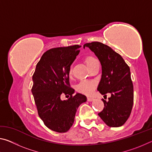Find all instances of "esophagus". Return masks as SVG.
Masks as SVG:
<instances>
[{"label": "esophagus", "mask_w": 152, "mask_h": 152, "mask_svg": "<svg viewBox=\"0 0 152 152\" xmlns=\"http://www.w3.org/2000/svg\"><path fill=\"white\" fill-rule=\"evenodd\" d=\"M86 99H87V101H89V102H91V101H93V99H94L93 98H92V97H90V96H87Z\"/></svg>", "instance_id": "1"}]
</instances>
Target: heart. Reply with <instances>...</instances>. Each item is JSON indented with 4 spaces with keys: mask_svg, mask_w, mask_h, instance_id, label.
Wrapping results in <instances>:
<instances>
[{
    "mask_svg": "<svg viewBox=\"0 0 152 152\" xmlns=\"http://www.w3.org/2000/svg\"><path fill=\"white\" fill-rule=\"evenodd\" d=\"M84 62L88 66V68L91 69L94 66L95 64H96L98 61L94 57L91 56H87L84 58ZM72 70L70 71V75L72 74ZM96 86V83L94 81L92 80H82L79 82L78 85L76 86V91L82 93L84 94L90 95L93 92Z\"/></svg>",
    "mask_w": 152,
    "mask_h": 152,
    "instance_id": "1",
    "label": "heart"
}]
</instances>
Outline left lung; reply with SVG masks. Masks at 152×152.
Instances as JSON below:
<instances>
[{"instance_id": "1", "label": "left lung", "mask_w": 152, "mask_h": 152, "mask_svg": "<svg viewBox=\"0 0 152 152\" xmlns=\"http://www.w3.org/2000/svg\"><path fill=\"white\" fill-rule=\"evenodd\" d=\"M83 47L93 51L102 66L101 80L97 90L104 96L111 94L108 101L102 99L104 107L98 115L109 127H121L129 118L133 105L129 67L119 53L102 43H87Z\"/></svg>"}]
</instances>
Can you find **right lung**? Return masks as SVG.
Segmentation results:
<instances>
[{"label":"right lung","mask_w":152,"mask_h":152,"mask_svg":"<svg viewBox=\"0 0 152 152\" xmlns=\"http://www.w3.org/2000/svg\"><path fill=\"white\" fill-rule=\"evenodd\" d=\"M78 45L52 48L43 53L36 66L31 92L38 115L46 127L65 133L73 125L79 105L86 102L84 95L70 87L71 64L80 52ZM65 96L67 100L63 101Z\"/></svg>","instance_id":"right-lung-1"}]
</instances>
